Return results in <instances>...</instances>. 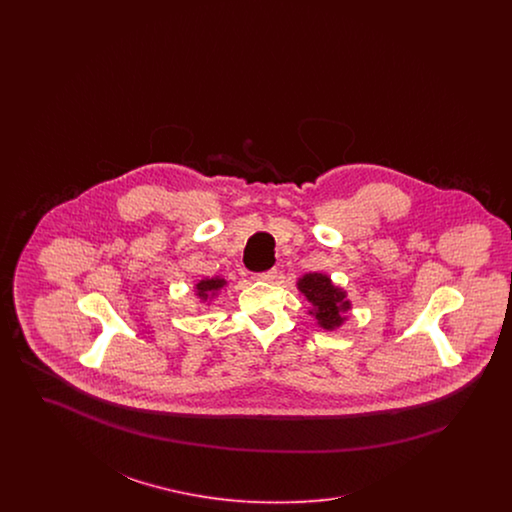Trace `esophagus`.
<instances>
[{
    "instance_id": "esophagus-1",
    "label": "esophagus",
    "mask_w": 512,
    "mask_h": 512,
    "mask_svg": "<svg viewBox=\"0 0 512 512\" xmlns=\"http://www.w3.org/2000/svg\"><path fill=\"white\" fill-rule=\"evenodd\" d=\"M276 268H270V270H265V272H259V274H255L253 278L255 280H261V282H272L274 278H276Z\"/></svg>"
}]
</instances>
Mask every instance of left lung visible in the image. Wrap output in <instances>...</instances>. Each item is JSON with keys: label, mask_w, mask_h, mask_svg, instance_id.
<instances>
[{"label": "left lung", "mask_w": 512, "mask_h": 512, "mask_svg": "<svg viewBox=\"0 0 512 512\" xmlns=\"http://www.w3.org/2000/svg\"><path fill=\"white\" fill-rule=\"evenodd\" d=\"M297 290L313 305L309 315L317 318L324 330H336L347 320L345 313L351 309L347 293L332 284L330 276L309 272L297 280Z\"/></svg>", "instance_id": "1"}]
</instances>
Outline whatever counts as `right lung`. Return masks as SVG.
<instances>
[{
	"instance_id": "right-lung-1",
	"label": "right lung",
	"mask_w": 512,
	"mask_h": 512,
	"mask_svg": "<svg viewBox=\"0 0 512 512\" xmlns=\"http://www.w3.org/2000/svg\"><path fill=\"white\" fill-rule=\"evenodd\" d=\"M224 286H226L224 278H219V276L205 278V280H199L195 284V295L201 303H205V301H211L213 297H217Z\"/></svg>"
}]
</instances>
